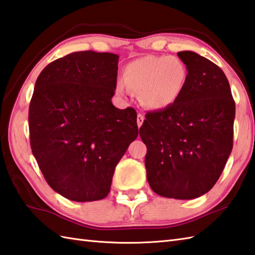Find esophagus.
Segmentation results:
<instances>
[{"mask_svg":"<svg viewBox=\"0 0 255 255\" xmlns=\"http://www.w3.org/2000/svg\"><path fill=\"white\" fill-rule=\"evenodd\" d=\"M136 122H137V127L139 128L144 122V116L142 113H137V118H136Z\"/></svg>","mask_w":255,"mask_h":255,"instance_id":"obj_1","label":"esophagus"}]
</instances>
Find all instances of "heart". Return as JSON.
Listing matches in <instances>:
<instances>
[{"mask_svg": "<svg viewBox=\"0 0 255 255\" xmlns=\"http://www.w3.org/2000/svg\"><path fill=\"white\" fill-rule=\"evenodd\" d=\"M188 71L177 57L148 55L134 59L126 66L123 80L117 82L118 95L138 93L139 100L150 109L173 106L183 93Z\"/></svg>", "mask_w": 255, "mask_h": 255, "instance_id": "b5f03b06", "label": "heart"}]
</instances>
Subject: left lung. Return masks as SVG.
I'll use <instances>...</instances> for the list:
<instances>
[{
  "instance_id": "8db88e82",
  "label": "left lung",
  "mask_w": 255,
  "mask_h": 255,
  "mask_svg": "<svg viewBox=\"0 0 255 255\" xmlns=\"http://www.w3.org/2000/svg\"><path fill=\"white\" fill-rule=\"evenodd\" d=\"M188 78L176 103L145 114L139 136L147 147V181L154 193L194 199L219 179L233 146L236 103L219 67L194 51H179Z\"/></svg>"
}]
</instances>
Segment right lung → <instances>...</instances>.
I'll use <instances>...</instances> for the list:
<instances>
[{"instance_id": "obj_1", "label": "right lung", "mask_w": 255, "mask_h": 255, "mask_svg": "<svg viewBox=\"0 0 255 255\" xmlns=\"http://www.w3.org/2000/svg\"><path fill=\"white\" fill-rule=\"evenodd\" d=\"M119 56L77 51L40 72L29 103L30 147L48 185L67 199L106 198L138 135L136 111L112 105Z\"/></svg>"}]
</instances>
